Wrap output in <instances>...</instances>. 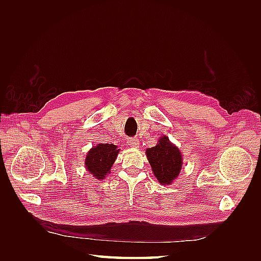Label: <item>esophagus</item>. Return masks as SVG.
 I'll list each match as a JSON object with an SVG mask.
<instances>
[{
  "mask_svg": "<svg viewBox=\"0 0 261 261\" xmlns=\"http://www.w3.org/2000/svg\"><path fill=\"white\" fill-rule=\"evenodd\" d=\"M127 145L133 148H137V147H139V140L137 138H128Z\"/></svg>",
  "mask_w": 261,
  "mask_h": 261,
  "instance_id": "1",
  "label": "esophagus"
}]
</instances>
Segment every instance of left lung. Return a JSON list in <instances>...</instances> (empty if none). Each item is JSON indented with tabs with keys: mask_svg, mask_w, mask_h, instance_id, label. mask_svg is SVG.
I'll list each match as a JSON object with an SVG mask.
<instances>
[{
	"mask_svg": "<svg viewBox=\"0 0 261 261\" xmlns=\"http://www.w3.org/2000/svg\"><path fill=\"white\" fill-rule=\"evenodd\" d=\"M146 154L160 184L170 185L176 179L183 165V155L179 149L169 140V137L159 138L154 147L146 150Z\"/></svg>",
	"mask_w": 261,
	"mask_h": 261,
	"instance_id": "8db88e82",
	"label": "left lung"
}]
</instances>
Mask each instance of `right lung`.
Instances as JSON below:
<instances>
[{
	"label": "right lung",
	"mask_w": 261,
	"mask_h": 261,
	"mask_svg": "<svg viewBox=\"0 0 261 261\" xmlns=\"http://www.w3.org/2000/svg\"><path fill=\"white\" fill-rule=\"evenodd\" d=\"M118 152L120 149L113 144H98L86 155V169L97 179H103L111 172Z\"/></svg>",
	"instance_id": "add662e5"
}]
</instances>
